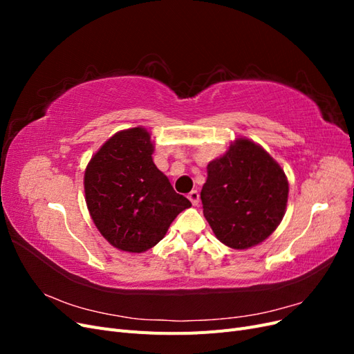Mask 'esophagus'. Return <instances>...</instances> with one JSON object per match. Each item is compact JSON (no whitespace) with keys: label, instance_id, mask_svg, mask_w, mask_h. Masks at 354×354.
Listing matches in <instances>:
<instances>
[{"label":"esophagus","instance_id":"34e87169","mask_svg":"<svg viewBox=\"0 0 354 354\" xmlns=\"http://www.w3.org/2000/svg\"><path fill=\"white\" fill-rule=\"evenodd\" d=\"M187 198H189V201L192 202V205H198V203H199V194H198V190H192L190 194L187 195Z\"/></svg>","mask_w":354,"mask_h":354}]
</instances>
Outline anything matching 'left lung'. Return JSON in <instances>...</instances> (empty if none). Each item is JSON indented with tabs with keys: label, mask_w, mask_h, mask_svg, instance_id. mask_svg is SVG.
Masks as SVG:
<instances>
[{
	"label": "left lung",
	"mask_w": 354,
	"mask_h": 354,
	"mask_svg": "<svg viewBox=\"0 0 354 354\" xmlns=\"http://www.w3.org/2000/svg\"><path fill=\"white\" fill-rule=\"evenodd\" d=\"M201 199L203 216L217 239L248 250L279 226L288 202V178L281 165L250 138H236L207 167Z\"/></svg>",
	"instance_id": "left-lung-1"
}]
</instances>
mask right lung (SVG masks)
I'll return each mask as SVG.
<instances>
[{
  "mask_svg": "<svg viewBox=\"0 0 354 354\" xmlns=\"http://www.w3.org/2000/svg\"><path fill=\"white\" fill-rule=\"evenodd\" d=\"M143 127L118 131L85 168V202L95 227L115 248L145 252L165 236L169 224L192 203L178 195L152 159Z\"/></svg>",
  "mask_w": 354,
  "mask_h": 354,
  "instance_id": "add662e5",
  "label": "right lung"
}]
</instances>
